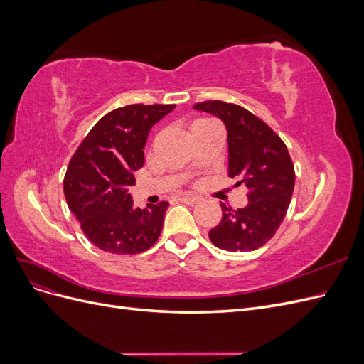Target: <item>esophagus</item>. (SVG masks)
<instances>
[{"instance_id":"esophagus-1","label":"esophagus","mask_w":364,"mask_h":364,"mask_svg":"<svg viewBox=\"0 0 364 364\" xmlns=\"http://www.w3.org/2000/svg\"><path fill=\"white\" fill-rule=\"evenodd\" d=\"M200 199L197 196H181L179 197V202H182V203H186V205H194V203H197L199 202Z\"/></svg>"}]
</instances>
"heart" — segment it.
<instances>
[{
    "instance_id": "b5f03b06",
    "label": "heart",
    "mask_w": 364,
    "mask_h": 364,
    "mask_svg": "<svg viewBox=\"0 0 364 364\" xmlns=\"http://www.w3.org/2000/svg\"><path fill=\"white\" fill-rule=\"evenodd\" d=\"M203 121H206V119H197V121H194V124H199V123H203ZM193 124V126H194Z\"/></svg>"
}]
</instances>
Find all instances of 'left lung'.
Instances as JSON below:
<instances>
[{
  "instance_id": "1",
  "label": "left lung",
  "mask_w": 364,
  "mask_h": 364,
  "mask_svg": "<svg viewBox=\"0 0 364 364\" xmlns=\"http://www.w3.org/2000/svg\"><path fill=\"white\" fill-rule=\"evenodd\" d=\"M196 111L223 121L228 132L229 176L249 188V203L232 211L222 203L223 217L209 240L228 252H250L277 234L294 188V167L282 139L245 107L218 100L197 103Z\"/></svg>"
}]
</instances>
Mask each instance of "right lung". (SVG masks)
Listing matches in <instances>:
<instances>
[{
    "instance_id": "add662e5",
    "label": "right lung",
    "mask_w": 364,
    "mask_h": 364,
    "mask_svg": "<svg viewBox=\"0 0 364 364\" xmlns=\"http://www.w3.org/2000/svg\"><path fill=\"white\" fill-rule=\"evenodd\" d=\"M174 105H129L106 114L70 161L65 199L92 245L117 255H135L156 243L168 202L134 206L129 186L144 165L150 129Z\"/></svg>"
}]
</instances>
